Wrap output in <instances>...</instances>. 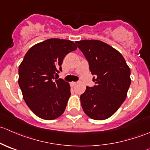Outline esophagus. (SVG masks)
Segmentation results:
<instances>
[{
  "label": "esophagus",
  "mask_w": 150,
  "mask_h": 150,
  "mask_svg": "<svg viewBox=\"0 0 150 150\" xmlns=\"http://www.w3.org/2000/svg\"><path fill=\"white\" fill-rule=\"evenodd\" d=\"M76 84H77V82H71L70 83V85L72 87H74V86H75Z\"/></svg>",
  "instance_id": "34e87169"
}]
</instances>
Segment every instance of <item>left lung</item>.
I'll list each match as a JSON object with an SVG mask.
<instances>
[{"label": "left lung", "mask_w": 150, "mask_h": 150, "mask_svg": "<svg viewBox=\"0 0 150 150\" xmlns=\"http://www.w3.org/2000/svg\"><path fill=\"white\" fill-rule=\"evenodd\" d=\"M89 64L95 86H86L81 96L84 112L91 119L111 117L121 106L131 85V70L122 54L98 40L75 42Z\"/></svg>", "instance_id": "8db88e82"}]
</instances>
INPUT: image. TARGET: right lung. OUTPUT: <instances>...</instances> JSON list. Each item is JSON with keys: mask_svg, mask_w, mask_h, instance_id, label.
<instances>
[{"mask_svg": "<svg viewBox=\"0 0 150 150\" xmlns=\"http://www.w3.org/2000/svg\"><path fill=\"white\" fill-rule=\"evenodd\" d=\"M76 49L71 40L51 38L31 47L25 54L18 82L24 100L38 117L54 120L65 110L70 86L64 80H54V75L62 71L67 54Z\"/></svg>", "mask_w": 150, "mask_h": 150, "instance_id": "1", "label": "right lung"}]
</instances>
